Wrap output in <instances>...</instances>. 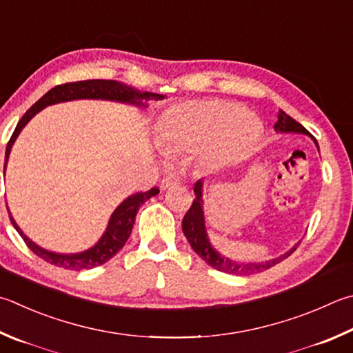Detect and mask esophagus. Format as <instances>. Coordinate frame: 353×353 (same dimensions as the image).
I'll use <instances>...</instances> for the list:
<instances>
[{
    "label": "esophagus",
    "mask_w": 353,
    "mask_h": 353,
    "mask_svg": "<svg viewBox=\"0 0 353 353\" xmlns=\"http://www.w3.org/2000/svg\"><path fill=\"white\" fill-rule=\"evenodd\" d=\"M174 185H179V177H174V176L165 177L163 181L160 182V188H162V190L165 191V190H168V188H171V187H174Z\"/></svg>",
    "instance_id": "obj_1"
}]
</instances>
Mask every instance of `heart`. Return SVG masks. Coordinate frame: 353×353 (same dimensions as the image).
Masks as SVG:
<instances>
[{
  "label": "heart",
  "instance_id": "b5f03b06",
  "mask_svg": "<svg viewBox=\"0 0 353 353\" xmlns=\"http://www.w3.org/2000/svg\"><path fill=\"white\" fill-rule=\"evenodd\" d=\"M262 134L259 119L225 100L185 101L166 110L156 126V142L165 154H194L228 165L247 157Z\"/></svg>",
  "mask_w": 353,
  "mask_h": 353
}]
</instances>
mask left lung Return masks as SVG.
<instances>
[{
	"label": "left lung",
	"mask_w": 353,
	"mask_h": 353,
	"mask_svg": "<svg viewBox=\"0 0 353 353\" xmlns=\"http://www.w3.org/2000/svg\"><path fill=\"white\" fill-rule=\"evenodd\" d=\"M274 131L283 132V134L294 132V134H304V136H309L313 142H315L316 148L319 151V146L315 137H313L303 125L298 123L296 120H293L290 115L285 114L283 110H279L278 112V121L274 123ZM194 194H196V199L193 201V205H191V208L187 211V214H185L182 221V230H183L185 238H187L190 242L191 248H193L210 267L216 268V270L228 273V274H236V276H247V274L264 272V270H268L270 267L279 264L281 261L287 259L299 245V242L294 243L288 252L278 256V258L262 261V262H236L233 259H228L227 256H222L213 245H211L208 233H207V227H205L203 179H199V181L194 183Z\"/></svg>",
	"instance_id": "obj_1"
}]
</instances>
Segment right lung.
I'll list each match as a JSON object with an SVG mask.
<instances>
[{"label": "right lung", "mask_w": 353, "mask_h": 353, "mask_svg": "<svg viewBox=\"0 0 353 353\" xmlns=\"http://www.w3.org/2000/svg\"><path fill=\"white\" fill-rule=\"evenodd\" d=\"M85 99L117 101V103L146 108L148 106L150 100H162L165 99V95L156 94V92H142L139 91V89L126 86L123 83L115 81V80H85V81H75V83H65V85L55 86L44 94L43 97L23 115L21 120L18 121L15 131L12 134V137L8 143V148H6L4 172H6V165H8L12 146H14L17 137L20 136L23 128L29 123L32 117H35V115L41 110H44L46 106L63 103V101L85 100ZM156 194H159V188H151L150 191H146V193H136V194L128 196L125 201L112 211L110 222H108V227L105 230V233L101 234V238L95 242L91 248L79 253H57L37 245V243L34 241H30L28 236L23 233V230L17 225V222L14 217H12L9 208L8 211H9L12 225H14L17 232L20 233L23 241L26 242V245H28L37 256H40L41 259H44L52 265L66 268V270L79 272V270H89V268L99 267L101 264H105L106 261L114 258V256L123 248L128 238H130L140 205H143L148 199H151Z\"/></svg>", "instance_id": "1"}]
</instances>
